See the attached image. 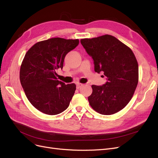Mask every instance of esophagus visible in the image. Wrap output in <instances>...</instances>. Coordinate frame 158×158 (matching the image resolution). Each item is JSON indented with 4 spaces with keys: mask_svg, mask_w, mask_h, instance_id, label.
I'll list each match as a JSON object with an SVG mask.
<instances>
[{
    "mask_svg": "<svg viewBox=\"0 0 158 158\" xmlns=\"http://www.w3.org/2000/svg\"><path fill=\"white\" fill-rule=\"evenodd\" d=\"M83 85V84H81V83H77V85H76V86H77V89H79V88H81V86H82Z\"/></svg>",
    "mask_w": 158,
    "mask_h": 158,
    "instance_id": "34e87169",
    "label": "esophagus"
}]
</instances>
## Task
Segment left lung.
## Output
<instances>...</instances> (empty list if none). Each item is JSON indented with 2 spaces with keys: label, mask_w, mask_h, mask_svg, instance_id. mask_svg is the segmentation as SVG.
<instances>
[{
  "label": "left lung",
  "mask_w": 158,
  "mask_h": 158,
  "mask_svg": "<svg viewBox=\"0 0 158 158\" xmlns=\"http://www.w3.org/2000/svg\"><path fill=\"white\" fill-rule=\"evenodd\" d=\"M81 43L93 58L95 72H103L107 79L101 86L92 85L93 93L88 97L90 106L102 115L118 112L129 102L138 84L139 65L135 54L110 35L81 39Z\"/></svg>",
  "instance_id": "obj_1"
}]
</instances>
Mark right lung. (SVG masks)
Returning a JSON list of instances; mask_svg holds the SVG:
<instances>
[{
	"mask_svg": "<svg viewBox=\"0 0 158 158\" xmlns=\"http://www.w3.org/2000/svg\"><path fill=\"white\" fill-rule=\"evenodd\" d=\"M79 43L78 39L52 38L35 44L25 54L20 82L30 103L41 112L57 115L69 106L76 85L58 81L56 72L62 69L66 54Z\"/></svg>",
	"mask_w": 158,
	"mask_h": 158,
	"instance_id": "1",
	"label": "right lung"
}]
</instances>
